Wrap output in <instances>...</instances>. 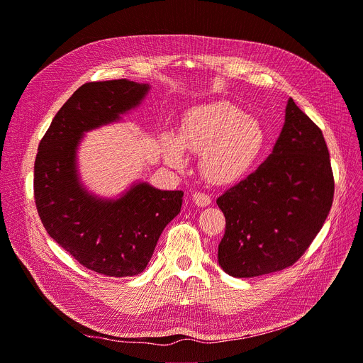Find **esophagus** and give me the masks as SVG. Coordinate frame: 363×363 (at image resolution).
<instances>
[{"label": "esophagus", "instance_id": "esophagus-1", "mask_svg": "<svg viewBox=\"0 0 363 363\" xmlns=\"http://www.w3.org/2000/svg\"><path fill=\"white\" fill-rule=\"evenodd\" d=\"M192 201L199 207H207L211 203V199L210 196L204 194V192H196V194L192 196Z\"/></svg>", "mask_w": 363, "mask_h": 363}]
</instances>
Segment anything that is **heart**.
<instances>
[{"instance_id": "b5f03b06", "label": "heart", "mask_w": 363, "mask_h": 363, "mask_svg": "<svg viewBox=\"0 0 363 363\" xmlns=\"http://www.w3.org/2000/svg\"><path fill=\"white\" fill-rule=\"evenodd\" d=\"M267 134L257 119L232 102L217 101L191 108L182 118L177 138L162 143L164 160L185 164L184 150L201 155L200 169L207 182L233 185L247 178L259 160Z\"/></svg>"}]
</instances>
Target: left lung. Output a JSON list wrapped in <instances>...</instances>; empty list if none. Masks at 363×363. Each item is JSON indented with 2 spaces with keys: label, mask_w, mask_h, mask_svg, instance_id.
<instances>
[{
  "label": "left lung",
  "mask_w": 363,
  "mask_h": 363,
  "mask_svg": "<svg viewBox=\"0 0 363 363\" xmlns=\"http://www.w3.org/2000/svg\"><path fill=\"white\" fill-rule=\"evenodd\" d=\"M333 197L324 135L291 98L273 153L216 201L226 217L220 267L239 279L291 267L321 230Z\"/></svg>",
  "instance_id": "8db88e82"
}]
</instances>
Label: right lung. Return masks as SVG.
Masks as SVG:
<instances>
[{
    "label": "right lung",
    "instance_id": "obj_1",
    "mask_svg": "<svg viewBox=\"0 0 363 363\" xmlns=\"http://www.w3.org/2000/svg\"><path fill=\"white\" fill-rule=\"evenodd\" d=\"M149 90L127 79L83 84L52 119L35 160V203L46 232L86 269L109 277L147 267L160 233L181 211L184 192L138 181L118 199L99 197L80 179L77 150L86 133L118 123Z\"/></svg>",
    "mask_w": 363,
    "mask_h": 363
}]
</instances>
